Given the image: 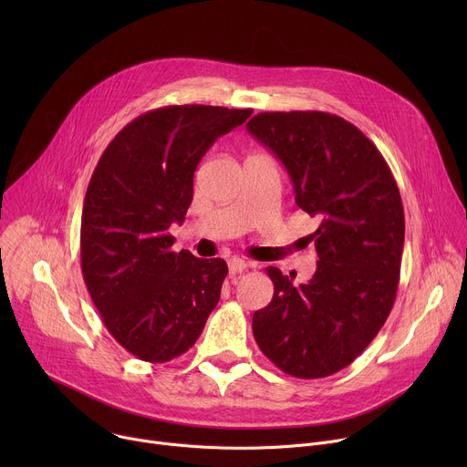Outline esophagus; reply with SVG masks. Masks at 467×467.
I'll return each mask as SVG.
<instances>
[{"label":"esophagus","instance_id":"1","mask_svg":"<svg viewBox=\"0 0 467 467\" xmlns=\"http://www.w3.org/2000/svg\"><path fill=\"white\" fill-rule=\"evenodd\" d=\"M247 262L245 260H242V258H238V256H233L231 260H229V274L231 275H236V274H242L245 268H247Z\"/></svg>","mask_w":467,"mask_h":467}]
</instances>
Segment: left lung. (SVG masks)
<instances>
[{
    "mask_svg": "<svg viewBox=\"0 0 467 467\" xmlns=\"http://www.w3.org/2000/svg\"><path fill=\"white\" fill-rule=\"evenodd\" d=\"M286 168L296 203L319 222V256L306 285L279 268L272 303L253 314L260 351L297 379L349 366L384 325L399 285L405 213L375 144L353 123L321 110L260 112L245 125Z\"/></svg>",
    "mask_w": 467,
    "mask_h": 467,
    "instance_id": "obj_1",
    "label": "left lung"
}]
</instances>
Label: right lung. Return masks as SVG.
Listing matches in <instances>:
<instances>
[{"label":"right lung","mask_w":467,"mask_h":467,"mask_svg":"<svg viewBox=\"0 0 467 467\" xmlns=\"http://www.w3.org/2000/svg\"><path fill=\"white\" fill-rule=\"evenodd\" d=\"M251 109L170 105L127 123L87 188L81 270L114 340L146 362L186 353L220 301L227 264L171 251L173 222L193 197V171Z\"/></svg>","instance_id":"add662e5"}]
</instances>
